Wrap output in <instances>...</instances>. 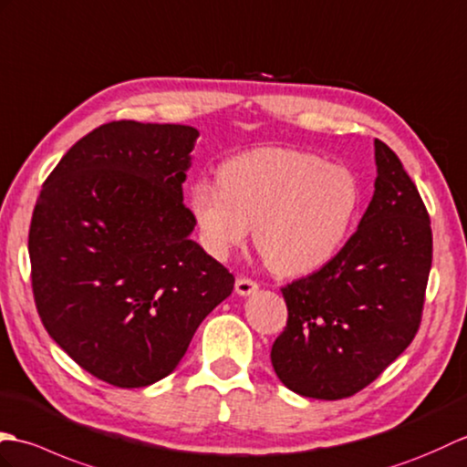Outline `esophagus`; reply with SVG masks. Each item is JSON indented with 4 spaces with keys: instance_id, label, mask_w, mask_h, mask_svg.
Returning <instances> with one entry per match:
<instances>
[{
    "instance_id": "obj_1",
    "label": "esophagus",
    "mask_w": 467,
    "mask_h": 467,
    "mask_svg": "<svg viewBox=\"0 0 467 467\" xmlns=\"http://www.w3.org/2000/svg\"><path fill=\"white\" fill-rule=\"evenodd\" d=\"M260 287L257 285V282H254L252 277H245V275H240L235 279V292L240 294V296H250V294H254L255 289Z\"/></svg>"
}]
</instances>
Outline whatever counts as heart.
Returning <instances> with one entry per match:
<instances>
[{
  "instance_id": "1",
  "label": "heart",
  "mask_w": 467,
  "mask_h": 467,
  "mask_svg": "<svg viewBox=\"0 0 467 467\" xmlns=\"http://www.w3.org/2000/svg\"><path fill=\"white\" fill-rule=\"evenodd\" d=\"M361 205L358 175L341 163L287 148L237 153L217 168V185L200 180L190 210L212 255H230L254 227L262 260L282 275L316 272L351 234Z\"/></svg>"
}]
</instances>
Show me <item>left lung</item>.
I'll use <instances>...</instances> for the list:
<instances>
[{
  "mask_svg": "<svg viewBox=\"0 0 467 467\" xmlns=\"http://www.w3.org/2000/svg\"><path fill=\"white\" fill-rule=\"evenodd\" d=\"M376 163V192L356 234L317 272L282 287L287 324L272 346V366L299 396H354L411 344L421 324L430 213L379 140Z\"/></svg>",
  "mask_w": 467,
  "mask_h": 467,
  "instance_id": "obj_1",
  "label": "left lung"
}]
</instances>
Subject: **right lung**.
Segmentation results:
<instances>
[{
	"label": "right lung",
	"mask_w": 467,
	"mask_h": 467,
	"mask_svg": "<svg viewBox=\"0 0 467 467\" xmlns=\"http://www.w3.org/2000/svg\"><path fill=\"white\" fill-rule=\"evenodd\" d=\"M198 130L109 121L47 175L29 225L31 289L56 344L98 379L146 388L175 369L235 277L190 240L182 183Z\"/></svg>",
	"instance_id": "add662e5"
}]
</instances>
